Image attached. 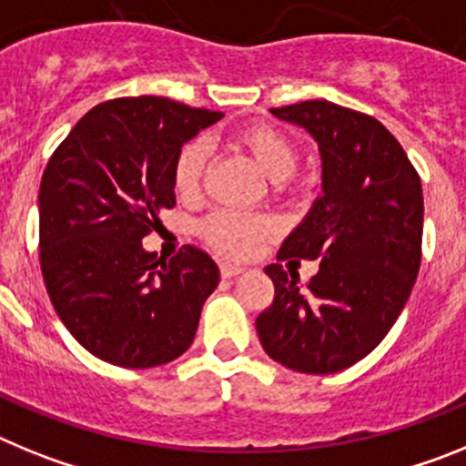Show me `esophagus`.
<instances>
[{"instance_id":"obj_1","label":"esophagus","mask_w":466,"mask_h":466,"mask_svg":"<svg viewBox=\"0 0 466 466\" xmlns=\"http://www.w3.org/2000/svg\"><path fill=\"white\" fill-rule=\"evenodd\" d=\"M221 268V275H224V278H236V275H240V273H245V268H242L240 263H228V261H224L219 266Z\"/></svg>"}]
</instances>
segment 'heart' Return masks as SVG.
I'll return each instance as SVG.
<instances>
[{
  "label": "heart",
  "instance_id": "heart-1",
  "mask_svg": "<svg viewBox=\"0 0 466 466\" xmlns=\"http://www.w3.org/2000/svg\"><path fill=\"white\" fill-rule=\"evenodd\" d=\"M238 144L247 154L252 156L254 163L270 177L273 182H284L296 167V149L289 139L279 130L266 123L247 126L238 133ZM205 142L193 139L184 144L175 158L172 167V182L182 196H193L200 187L205 167ZM273 230V221L261 214L236 212V209H219L212 212L200 224V233L205 240L226 257H247L258 247V242Z\"/></svg>",
  "mask_w": 466,
  "mask_h": 466
}]
</instances>
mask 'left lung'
Instances as JSON below:
<instances>
[{
	"instance_id": "obj_1",
	"label": "left lung",
	"mask_w": 466,
	"mask_h": 466,
	"mask_svg": "<svg viewBox=\"0 0 466 466\" xmlns=\"http://www.w3.org/2000/svg\"><path fill=\"white\" fill-rule=\"evenodd\" d=\"M270 114L303 127L322 156V196L278 252L319 258L306 287L299 273L266 266L275 299L257 317L270 360L322 376L364 360L401 315L422 252V187L394 135L360 111L327 100Z\"/></svg>"
}]
</instances>
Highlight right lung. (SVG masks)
<instances>
[{
    "label": "right lung",
    "instance_id": "obj_1",
    "mask_svg": "<svg viewBox=\"0 0 466 466\" xmlns=\"http://www.w3.org/2000/svg\"><path fill=\"white\" fill-rule=\"evenodd\" d=\"M221 116L154 95L118 97L93 106L48 160L41 273L57 317L97 360L151 369L191 348L219 268L191 245L163 261L142 238L175 208L179 149Z\"/></svg>",
    "mask_w": 466,
    "mask_h": 466
}]
</instances>
